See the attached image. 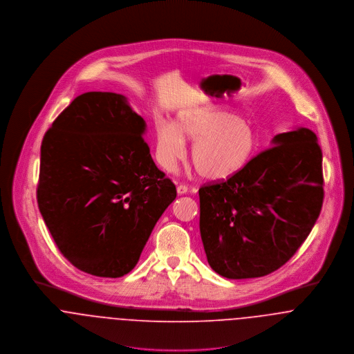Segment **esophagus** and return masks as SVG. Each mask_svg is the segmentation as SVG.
<instances>
[{"label":"esophagus","instance_id":"1","mask_svg":"<svg viewBox=\"0 0 354 354\" xmlns=\"http://www.w3.org/2000/svg\"><path fill=\"white\" fill-rule=\"evenodd\" d=\"M176 190H178V194L182 196V194H186L189 192V187L186 185H178Z\"/></svg>","mask_w":354,"mask_h":354}]
</instances>
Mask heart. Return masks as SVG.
<instances>
[{"instance_id": "b5f03b06", "label": "heart", "mask_w": 354, "mask_h": 354, "mask_svg": "<svg viewBox=\"0 0 354 354\" xmlns=\"http://www.w3.org/2000/svg\"><path fill=\"white\" fill-rule=\"evenodd\" d=\"M186 140L193 141L192 161L207 180H224L243 169L259 149L252 123L239 114L209 107L183 113L176 126L156 124L155 156L158 165L172 172L186 155Z\"/></svg>"}]
</instances>
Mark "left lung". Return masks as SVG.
Instances as JSON below:
<instances>
[{"label": "left lung", "mask_w": 354, "mask_h": 354, "mask_svg": "<svg viewBox=\"0 0 354 354\" xmlns=\"http://www.w3.org/2000/svg\"><path fill=\"white\" fill-rule=\"evenodd\" d=\"M323 186L322 149L306 127L277 134L234 176L203 185L199 231L210 268L241 279L283 266L314 228Z\"/></svg>", "instance_id": "obj_1"}]
</instances>
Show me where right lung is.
<instances>
[{
	"instance_id": "right-lung-1",
	"label": "right lung",
	"mask_w": 354,
	"mask_h": 354,
	"mask_svg": "<svg viewBox=\"0 0 354 354\" xmlns=\"http://www.w3.org/2000/svg\"><path fill=\"white\" fill-rule=\"evenodd\" d=\"M144 131L145 120L124 96L86 92L43 137L40 214L61 254L81 272L106 278L131 272L176 198Z\"/></svg>"
}]
</instances>
